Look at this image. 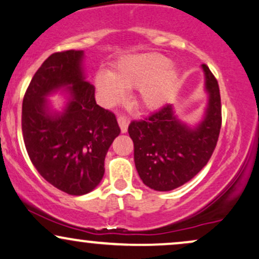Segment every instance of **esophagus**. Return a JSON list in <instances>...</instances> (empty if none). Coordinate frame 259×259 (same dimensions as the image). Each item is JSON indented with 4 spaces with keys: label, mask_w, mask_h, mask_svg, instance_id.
I'll return each instance as SVG.
<instances>
[{
    "label": "esophagus",
    "mask_w": 259,
    "mask_h": 259,
    "mask_svg": "<svg viewBox=\"0 0 259 259\" xmlns=\"http://www.w3.org/2000/svg\"><path fill=\"white\" fill-rule=\"evenodd\" d=\"M118 124H119V126H120L121 133H126L127 132V125H129V119H127L126 116H124V115L118 116Z\"/></svg>",
    "instance_id": "34e87169"
}]
</instances>
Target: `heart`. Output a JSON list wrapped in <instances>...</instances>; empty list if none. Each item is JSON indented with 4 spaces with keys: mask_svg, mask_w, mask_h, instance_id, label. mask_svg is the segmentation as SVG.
Returning <instances> with one entry per match:
<instances>
[{
    "mask_svg": "<svg viewBox=\"0 0 259 259\" xmlns=\"http://www.w3.org/2000/svg\"><path fill=\"white\" fill-rule=\"evenodd\" d=\"M178 72L164 56L157 54L134 56L120 61L109 75L98 72L96 86L108 106L124 99V90L139 88L138 103L145 109L161 107L177 84Z\"/></svg>",
    "mask_w": 259,
    "mask_h": 259,
    "instance_id": "obj_1",
    "label": "heart"
}]
</instances>
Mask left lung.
Returning <instances> with one entry per match:
<instances>
[{
  "label": "left lung",
  "mask_w": 259,
  "mask_h": 259,
  "mask_svg": "<svg viewBox=\"0 0 259 259\" xmlns=\"http://www.w3.org/2000/svg\"><path fill=\"white\" fill-rule=\"evenodd\" d=\"M205 91L209 95L205 116L189 127L166 104L145 120L129 125L134 143V161L144 184L158 192L183 186L201 171L214 152L221 127V99L217 78L205 64Z\"/></svg>",
  "instance_id": "1"
}]
</instances>
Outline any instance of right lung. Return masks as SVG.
<instances>
[{
    "label": "right lung",
    "mask_w": 259,
    "mask_h": 259,
    "mask_svg": "<svg viewBox=\"0 0 259 259\" xmlns=\"http://www.w3.org/2000/svg\"><path fill=\"white\" fill-rule=\"evenodd\" d=\"M82 59V50L51 54L33 76L22 106L30 161L45 181L70 195L87 194L98 186L108 149L120 134L115 115L96 103ZM61 87L69 92V103L62 113H51L46 97Z\"/></svg>",
    "instance_id": "1"
}]
</instances>
